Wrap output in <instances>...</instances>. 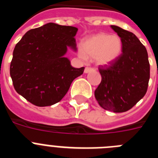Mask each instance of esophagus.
<instances>
[{"label":"esophagus","mask_w":158,"mask_h":158,"mask_svg":"<svg viewBox=\"0 0 158 158\" xmlns=\"http://www.w3.org/2000/svg\"><path fill=\"white\" fill-rule=\"evenodd\" d=\"M93 70V68H90V67H85V73H88L91 72V71Z\"/></svg>","instance_id":"34e87169"}]
</instances>
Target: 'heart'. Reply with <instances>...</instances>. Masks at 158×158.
Segmentation results:
<instances>
[{
  "label": "heart",
  "instance_id": "heart-1",
  "mask_svg": "<svg viewBox=\"0 0 158 158\" xmlns=\"http://www.w3.org/2000/svg\"><path fill=\"white\" fill-rule=\"evenodd\" d=\"M123 42L117 35L97 33L85 38L81 43L79 55L81 58L95 59L100 65H111L120 57Z\"/></svg>",
  "mask_w": 158,
  "mask_h": 158
}]
</instances>
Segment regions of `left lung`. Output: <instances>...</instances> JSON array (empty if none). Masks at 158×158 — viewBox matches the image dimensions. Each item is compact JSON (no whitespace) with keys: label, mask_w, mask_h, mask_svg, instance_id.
<instances>
[{"label":"left lung","mask_w":158,"mask_h":158,"mask_svg":"<svg viewBox=\"0 0 158 158\" xmlns=\"http://www.w3.org/2000/svg\"><path fill=\"white\" fill-rule=\"evenodd\" d=\"M123 42L120 57L110 65H101V82L95 97L104 109L124 112L146 95L150 80V63L145 46L135 34L111 25Z\"/></svg>","instance_id":"obj_1"}]
</instances>
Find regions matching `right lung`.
<instances>
[{
	"instance_id": "1",
	"label": "right lung",
	"mask_w": 158,
	"mask_h": 158,
	"mask_svg": "<svg viewBox=\"0 0 158 158\" xmlns=\"http://www.w3.org/2000/svg\"><path fill=\"white\" fill-rule=\"evenodd\" d=\"M78 29L48 23L31 29L13 51L10 76L16 91L38 107L56 104L85 67L74 68L65 57L67 48L77 51Z\"/></svg>"
}]
</instances>
